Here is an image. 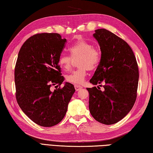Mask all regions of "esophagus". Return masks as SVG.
<instances>
[{"label":"esophagus","instance_id":"34e87169","mask_svg":"<svg viewBox=\"0 0 153 153\" xmlns=\"http://www.w3.org/2000/svg\"><path fill=\"white\" fill-rule=\"evenodd\" d=\"M74 87H75V89H76V91H78L82 89V86H81V85H74Z\"/></svg>","mask_w":153,"mask_h":153}]
</instances>
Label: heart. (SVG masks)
<instances>
[{"label": "heart", "instance_id": "1", "mask_svg": "<svg viewBox=\"0 0 153 153\" xmlns=\"http://www.w3.org/2000/svg\"><path fill=\"white\" fill-rule=\"evenodd\" d=\"M71 57L65 53L59 56L58 62L59 66L64 71H68L71 68L72 58H79L77 64L80 66L75 71L66 76L68 82L80 85L84 82L87 74V69L92 71L97 68L100 62V55L98 51L93 48L90 43L85 40H79L68 48Z\"/></svg>", "mask_w": 153, "mask_h": 153}]
</instances>
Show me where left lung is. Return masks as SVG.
I'll list each match as a JSON object with an SVG mask.
<instances>
[{"label":"left lung","mask_w":153,"mask_h":153,"mask_svg":"<svg viewBox=\"0 0 153 153\" xmlns=\"http://www.w3.org/2000/svg\"><path fill=\"white\" fill-rule=\"evenodd\" d=\"M93 36L100 45L101 56L90 82L105 85L103 91L99 87L87 88L89 108L95 120L111 125L124 118L134 106L138 67L132 50L124 40L105 29H96Z\"/></svg>","instance_id":"left-lung-1"}]
</instances>
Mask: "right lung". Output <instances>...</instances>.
<instances>
[{
	"label": "right lung",
	"instance_id": "add662e5",
	"mask_svg": "<svg viewBox=\"0 0 153 153\" xmlns=\"http://www.w3.org/2000/svg\"><path fill=\"white\" fill-rule=\"evenodd\" d=\"M66 42L58 33L36 34L26 40L18 53L16 99L24 114L41 126L52 127L62 120L75 92L68 82L62 88L50 89L64 81L58 60Z\"/></svg>",
	"mask_w": 153,
	"mask_h": 153
}]
</instances>
